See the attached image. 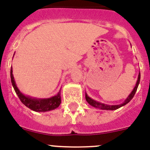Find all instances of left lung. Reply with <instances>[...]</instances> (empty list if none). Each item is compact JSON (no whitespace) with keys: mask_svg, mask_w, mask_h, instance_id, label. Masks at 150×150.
Returning a JSON list of instances; mask_svg holds the SVG:
<instances>
[{"mask_svg":"<svg viewBox=\"0 0 150 150\" xmlns=\"http://www.w3.org/2000/svg\"><path fill=\"white\" fill-rule=\"evenodd\" d=\"M139 81H140V72L139 73L138 79H137V81H136V86H135L134 88L132 89V92L129 95L127 98H126V100L124 101L123 103H121L119 105H106L104 104V103H102L100 102H98V101H96L94 99H92V98H90L89 96H88L87 93H86V99L88 102V103L89 105H91L92 106L95 107V108H98L99 109H103V110H115V109H119L120 107L123 106L125 105H126L127 103H129L130 101L132 100V98H133L134 95L136 94V90H137V88L139 86Z\"/></svg>","mask_w":150,"mask_h":150,"instance_id":"8db88e82","label":"left lung"}]
</instances>
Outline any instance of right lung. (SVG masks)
Listing matches in <instances>:
<instances>
[{"mask_svg": "<svg viewBox=\"0 0 150 150\" xmlns=\"http://www.w3.org/2000/svg\"><path fill=\"white\" fill-rule=\"evenodd\" d=\"M11 79L12 86L14 87L16 94L18 95V98H20L21 102L23 104L29 108L31 110L41 112H47V111L53 110L58 108L61 104V89L58 92V94L51 98H38L31 97L29 96H25L21 92L18 88L16 82L14 81L12 67L11 68Z\"/></svg>", "mask_w": 150, "mask_h": 150, "instance_id": "add662e5", "label": "right lung"}]
</instances>
